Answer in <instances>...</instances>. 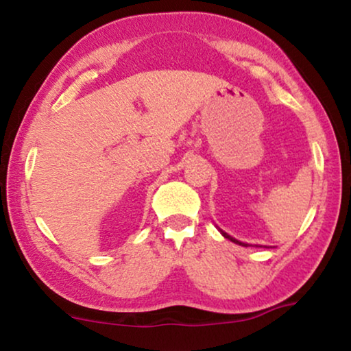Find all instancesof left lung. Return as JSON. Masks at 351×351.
<instances>
[{
    "label": "left lung",
    "instance_id": "obj_1",
    "mask_svg": "<svg viewBox=\"0 0 351 351\" xmlns=\"http://www.w3.org/2000/svg\"><path fill=\"white\" fill-rule=\"evenodd\" d=\"M221 234H223L224 237H226V239H230V241H232V242H236V244H239V245H242V247H247V244H244V242H239V241H236V239H234V237L228 236V234H226V232H223V231H221Z\"/></svg>",
    "mask_w": 351,
    "mask_h": 351
}]
</instances>
